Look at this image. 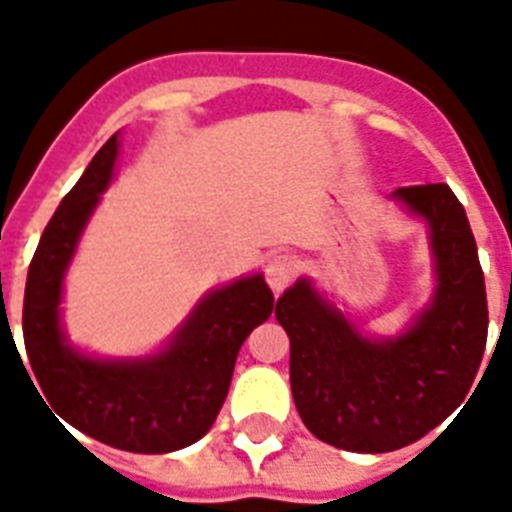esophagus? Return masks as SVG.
<instances>
[{
  "label": "esophagus",
  "instance_id": "esophagus-1",
  "mask_svg": "<svg viewBox=\"0 0 512 512\" xmlns=\"http://www.w3.org/2000/svg\"><path fill=\"white\" fill-rule=\"evenodd\" d=\"M265 276H268L270 289L283 291L299 276V260L294 255H276L270 257L268 268H265Z\"/></svg>",
  "mask_w": 512,
  "mask_h": 512
}]
</instances>
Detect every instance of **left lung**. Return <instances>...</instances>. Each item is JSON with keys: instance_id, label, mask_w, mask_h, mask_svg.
Wrapping results in <instances>:
<instances>
[{"instance_id": "1", "label": "left lung", "mask_w": 512, "mask_h": 512, "mask_svg": "<svg viewBox=\"0 0 512 512\" xmlns=\"http://www.w3.org/2000/svg\"><path fill=\"white\" fill-rule=\"evenodd\" d=\"M429 226L437 289L398 338H364L307 281L276 304L291 341V393L317 440L351 453H388L422 440L474 385L487 346V291L466 210L448 184L398 187Z\"/></svg>"}]
</instances>
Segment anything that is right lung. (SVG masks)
I'll list each match as a JSON object with an SVG mask.
<instances>
[{
  "label": "right lung",
  "instance_id": "1",
  "mask_svg": "<svg viewBox=\"0 0 512 512\" xmlns=\"http://www.w3.org/2000/svg\"><path fill=\"white\" fill-rule=\"evenodd\" d=\"M117 150L111 135L41 234L25 283L23 341L33 388L64 422L111 448L171 453L213 427L244 338L273 312V291L263 276L210 291L169 346L148 359H93L72 349L59 322L64 270L109 187Z\"/></svg>",
  "mask_w": 512,
  "mask_h": 512
}]
</instances>
